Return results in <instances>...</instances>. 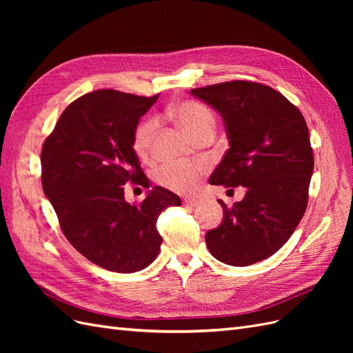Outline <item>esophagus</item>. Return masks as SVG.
Listing matches in <instances>:
<instances>
[{"label": "esophagus", "instance_id": "1", "mask_svg": "<svg viewBox=\"0 0 353 353\" xmlns=\"http://www.w3.org/2000/svg\"><path fill=\"white\" fill-rule=\"evenodd\" d=\"M184 205L187 208H196L200 205V200L199 199H193V197H185L184 199Z\"/></svg>", "mask_w": 353, "mask_h": 353}]
</instances>
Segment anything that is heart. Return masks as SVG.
<instances>
[{
	"label": "heart",
	"instance_id": "heart-1",
	"mask_svg": "<svg viewBox=\"0 0 353 353\" xmlns=\"http://www.w3.org/2000/svg\"><path fill=\"white\" fill-rule=\"evenodd\" d=\"M175 119L193 138L205 130L215 128V116L208 105L199 101H184L174 110ZM156 117H147L137 126L134 132L132 145L135 153L145 157L152 150L153 137L157 130ZM200 169L183 163H165L156 169L154 179L157 184L178 193H190L197 187Z\"/></svg>",
	"mask_w": 353,
	"mask_h": 353
}]
</instances>
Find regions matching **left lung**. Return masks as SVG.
Instances as JSON below:
<instances>
[{"label": "left lung", "instance_id": "left-lung-1", "mask_svg": "<svg viewBox=\"0 0 353 353\" xmlns=\"http://www.w3.org/2000/svg\"><path fill=\"white\" fill-rule=\"evenodd\" d=\"M223 121L230 148L213 170V185L244 187L241 201L223 209L221 225L206 232L213 258L248 266L270 258L305 215L314 153L305 117L268 85L231 81L190 91Z\"/></svg>", "mask_w": 353, "mask_h": 353}]
</instances>
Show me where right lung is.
Returning a JSON list of instances; mask_svg holds the SVG:
<instances>
[{
  "label": "right lung",
  "instance_id": "1",
  "mask_svg": "<svg viewBox=\"0 0 353 353\" xmlns=\"http://www.w3.org/2000/svg\"><path fill=\"white\" fill-rule=\"evenodd\" d=\"M159 99L99 90L70 103L41 152L42 188L69 243L101 268L131 274L150 265L162 236L156 222L181 199L163 187L140 205L125 200L123 185L150 187L132 140L141 116Z\"/></svg>",
  "mask_w": 353,
  "mask_h": 353
}]
</instances>
